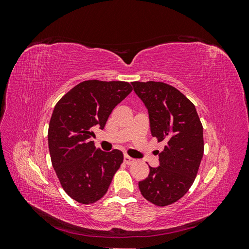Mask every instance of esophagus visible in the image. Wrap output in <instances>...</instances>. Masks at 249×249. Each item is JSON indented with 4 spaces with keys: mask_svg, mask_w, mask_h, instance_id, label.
<instances>
[{
    "mask_svg": "<svg viewBox=\"0 0 249 249\" xmlns=\"http://www.w3.org/2000/svg\"><path fill=\"white\" fill-rule=\"evenodd\" d=\"M135 159H133V158H131L130 156H127V155H124V162L126 164V165H132L133 163H135Z\"/></svg>",
    "mask_w": 249,
    "mask_h": 249,
    "instance_id": "obj_1",
    "label": "esophagus"
}]
</instances>
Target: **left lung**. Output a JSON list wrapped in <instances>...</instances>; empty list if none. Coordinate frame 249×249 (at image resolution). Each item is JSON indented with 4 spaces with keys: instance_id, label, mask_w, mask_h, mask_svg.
Returning <instances> with one entry per match:
<instances>
[{
    "instance_id": "8db88e82",
    "label": "left lung",
    "mask_w": 249,
    "mask_h": 249,
    "mask_svg": "<svg viewBox=\"0 0 249 249\" xmlns=\"http://www.w3.org/2000/svg\"><path fill=\"white\" fill-rule=\"evenodd\" d=\"M148 110L152 136L165 142L160 166L150 167L139 182L146 200L158 207L178 201L190 189L203 155L202 124L195 106L177 88L163 82H132Z\"/></svg>"
}]
</instances>
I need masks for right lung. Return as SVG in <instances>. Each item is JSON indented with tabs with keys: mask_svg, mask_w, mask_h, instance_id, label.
Here are the masks:
<instances>
[{
	"mask_svg": "<svg viewBox=\"0 0 249 249\" xmlns=\"http://www.w3.org/2000/svg\"><path fill=\"white\" fill-rule=\"evenodd\" d=\"M132 90L123 81H84L64 94L53 111L48 133L52 165L63 190L83 205L107 193L124 161L120 150L103 152L91 137Z\"/></svg>",
	"mask_w": 249,
	"mask_h": 249,
	"instance_id": "1",
	"label": "right lung"
}]
</instances>
